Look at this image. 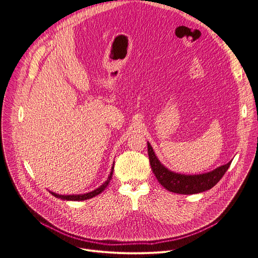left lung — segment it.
<instances>
[{
	"label": "left lung",
	"mask_w": 258,
	"mask_h": 258,
	"mask_svg": "<svg viewBox=\"0 0 258 258\" xmlns=\"http://www.w3.org/2000/svg\"><path fill=\"white\" fill-rule=\"evenodd\" d=\"M148 155L154 175L156 176L159 183L172 192L183 194V195H192L205 191L214 187L219 181L222 179L224 174L228 170L231 164V161L226 163L220 168L216 169L213 172L201 175H180L169 171L160 163L157 159L154 151L148 143Z\"/></svg>",
	"instance_id": "left-lung-1"
}]
</instances>
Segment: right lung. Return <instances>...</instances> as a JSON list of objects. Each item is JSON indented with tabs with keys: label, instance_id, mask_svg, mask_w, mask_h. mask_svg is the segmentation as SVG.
<instances>
[{
	"label": "right lung",
	"instance_id": "1",
	"mask_svg": "<svg viewBox=\"0 0 258 258\" xmlns=\"http://www.w3.org/2000/svg\"><path fill=\"white\" fill-rule=\"evenodd\" d=\"M112 174H113V166L111 169V172H110V175L108 177V179L105 181L104 184H102L99 188L95 189L94 191H90V192H87V194H84V195H71V196H62V195H57L55 192H51L54 197H57V198L59 199H62V200H70V201H83V200H87V199H90V198H94L95 196H98L99 194H101L106 187H107L109 181L111 180V177H112Z\"/></svg>",
	"mask_w": 258,
	"mask_h": 258
}]
</instances>
